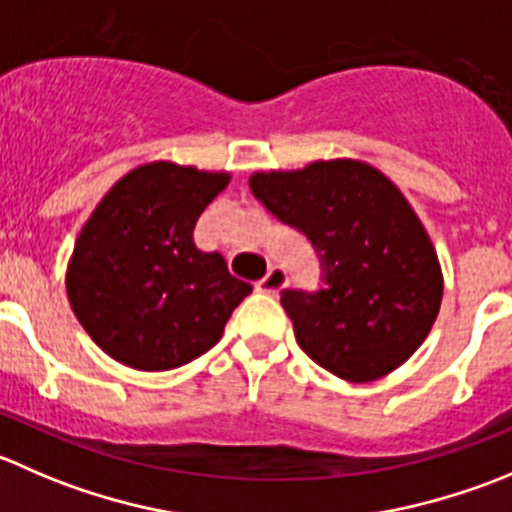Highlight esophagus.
Returning a JSON list of instances; mask_svg holds the SVG:
<instances>
[{
	"instance_id": "34e87169",
	"label": "esophagus",
	"mask_w": 512,
	"mask_h": 512,
	"mask_svg": "<svg viewBox=\"0 0 512 512\" xmlns=\"http://www.w3.org/2000/svg\"><path fill=\"white\" fill-rule=\"evenodd\" d=\"M285 285H287V272L282 270V267L272 265L270 270H267V275L262 277V280H257L255 287L260 292H265V295H277Z\"/></svg>"
}]
</instances>
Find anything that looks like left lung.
I'll list each match as a JSON object with an SVG mask.
<instances>
[{
  "label": "left lung",
  "mask_w": 512,
  "mask_h": 512,
  "mask_svg": "<svg viewBox=\"0 0 512 512\" xmlns=\"http://www.w3.org/2000/svg\"><path fill=\"white\" fill-rule=\"evenodd\" d=\"M250 190L320 257V290L280 297L297 345L350 382H372L403 365L443 300L438 255L403 192L357 160L257 172Z\"/></svg>",
  "instance_id": "obj_1"
}]
</instances>
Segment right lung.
<instances>
[{
    "instance_id": "1",
    "label": "right lung",
    "mask_w": 512,
    "mask_h": 512,
    "mask_svg": "<svg viewBox=\"0 0 512 512\" xmlns=\"http://www.w3.org/2000/svg\"><path fill=\"white\" fill-rule=\"evenodd\" d=\"M230 182L152 162L104 195L74 242L67 295L87 335L135 370L160 372L205 355L232 310L252 292L220 252L197 250L192 232Z\"/></svg>"
}]
</instances>
